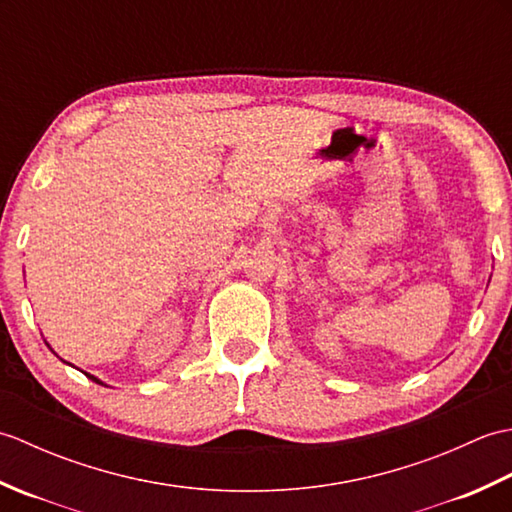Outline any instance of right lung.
Here are the masks:
<instances>
[{
  "instance_id": "1",
  "label": "right lung",
  "mask_w": 512,
  "mask_h": 512,
  "mask_svg": "<svg viewBox=\"0 0 512 512\" xmlns=\"http://www.w3.org/2000/svg\"><path fill=\"white\" fill-rule=\"evenodd\" d=\"M85 376H88V378H90V380H94V383H99V385H105V383H103V380H101V378H96V376H92V374H85Z\"/></svg>"
}]
</instances>
